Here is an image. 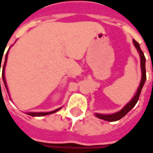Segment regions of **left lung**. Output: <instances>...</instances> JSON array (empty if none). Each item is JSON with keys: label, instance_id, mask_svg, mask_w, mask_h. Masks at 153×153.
Wrapping results in <instances>:
<instances>
[{"label": "left lung", "instance_id": "8db88e82", "mask_svg": "<svg viewBox=\"0 0 153 153\" xmlns=\"http://www.w3.org/2000/svg\"><path fill=\"white\" fill-rule=\"evenodd\" d=\"M134 44L136 47L137 51H139L140 53V63H141V71H142V77H141V82H140V84L139 86V88H138V91L136 93V95L134 96V97L129 102L126 104V106L121 109L120 111H119L115 114H96V116L97 118L102 119V120H107V121H116V120H119L121 118H123L126 114L131 110L135 104L137 103V102L139 101V98H140V95L141 93V89L145 84V82H146V57H145V55L143 53V51L140 49V45L137 41H135L134 39Z\"/></svg>", "mask_w": 153, "mask_h": 153}]
</instances>
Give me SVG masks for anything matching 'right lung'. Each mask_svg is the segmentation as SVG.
<instances>
[{
  "label": "right lung",
  "instance_id": "1",
  "mask_svg": "<svg viewBox=\"0 0 153 153\" xmlns=\"http://www.w3.org/2000/svg\"><path fill=\"white\" fill-rule=\"evenodd\" d=\"M7 54H6L5 62H4L3 67H2V79H3L4 84H5V86H6V88H7V83H6V81H5V76H4V71H5V65H6V63H7ZM1 62L0 63V70H1ZM0 87H1V81H0ZM7 93H8V92H7ZM60 108H57V109H56V110L51 111V112H47V113H27V114H28V115H31V116H44V115H47V114H53V113H55V112H57V111L59 110Z\"/></svg>",
  "mask_w": 153,
  "mask_h": 153
}]
</instances>
